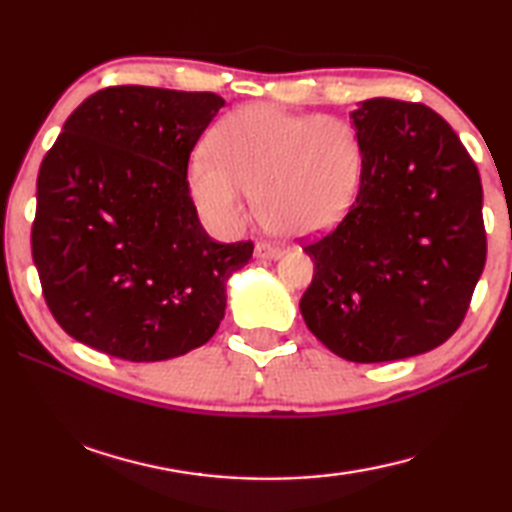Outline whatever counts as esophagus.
<instances>
[{
  "instance_id": "obj_1",
  "label": "esophagus",
  "mask_w": 512,
  "mask_h": 512,
  "mask_svg": "<svg viewBox=\"0 0 512 512\" xmlns=\"http://www.w3.org/2000/svg\"><path fill=\"white\" fill-rule=\"evenodd\" d=\"M255 257L257 259H277L282 257V248L271 244V241H259L255 246Z\"/></svg>"
}]
</instances>
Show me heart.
Here are the masks:
<instances>
[{"mask_svg":"<svg viewBox=\"0 0 512 512\" xmlns=\"http://www.w3.org/2000/svg\"><path fill=\"white\" fill-rule=\"evenodd\" d=\"M212 151L189 162V189L219 230L244 223L255 201L275 230L296 239L332 230L357 198L363 149L350 121L248 103L221 119Z\"/></svg>","mask_w":512,"mask_h":512,"instance_id":"1","label":"heart"}]
</instances>
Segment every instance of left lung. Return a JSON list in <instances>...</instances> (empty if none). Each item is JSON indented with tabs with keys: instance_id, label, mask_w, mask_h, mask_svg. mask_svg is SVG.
<instances>
[{
	"instance_id": "obj_1",
	"label": "left lung",
	"mask_w": 512,
	"mask_h": 512,
	"mask_svg": "<svg viewBox=\"0 0 512 512\" xmlns=\"http://www.w3.org/2000/svg\"><path fill=\"white\" fill-rule=\"evenodd\" d=\"M363 149L357 201L305 246L314 280L300 311L354 363L415 357L463 323L485 266L479 169L422 103L368 99L350 112Z\"/></svg>"
}]
</instances>
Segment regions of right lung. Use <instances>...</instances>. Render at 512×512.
Wrapping results in <instances>:
<instances>
[{
    "mask_svg": "<svg viewBox=\"0 0 512 512\" xmlns=\"http://www.w3.org/2000/svg\"><path fill=\"white\" fill-rule=\"evenodd\" d=\"M225 101L146 85L99 90L67 117L38 173L33 264L58 325L126 361L201 348L253 241L216 244L187 164Z\"/></svg>",
    "mask_w": 512,
    "mask_h": 512,
    "instance_id": "1",
    "label": "right lung"
}]
</instances>
